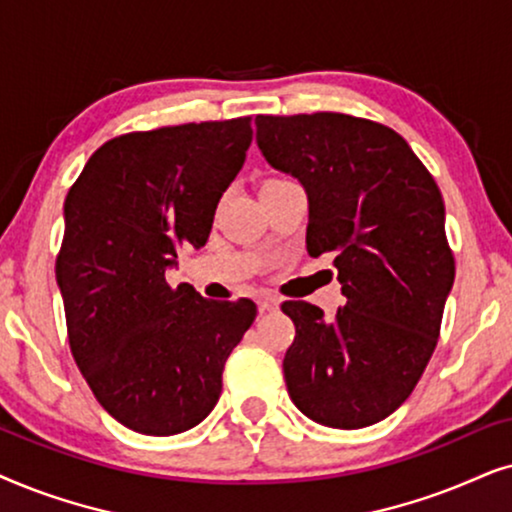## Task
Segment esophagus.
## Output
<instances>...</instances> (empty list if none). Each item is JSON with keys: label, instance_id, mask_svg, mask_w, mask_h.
I'll return each instance as SVG.
<instances>
[{"label": "esophagus", "instance_id": "esophagus-1", "mask_svg": "<svg viewBox=\"0 0 512 512\" xmlns=\"http://www.w3.org/2000/svg\"><path fill=\"white\" fill-rule=\"evenodd\" d=\"M257 306H260L262 313L264 311H274V309H278V299L271 297V295H262L260 302H257Z\"/></svg>", "mask_w": 512, "mask_h": 512}]
</instances>
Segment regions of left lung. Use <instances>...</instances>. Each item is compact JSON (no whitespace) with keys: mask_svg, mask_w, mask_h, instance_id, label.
<instances>
[{"mask_svg":"<svg viewBox=\"0 0 512 512\" xmlns=\"http://www.w3.org/2000/svg\"><path fill=\"white\" fill-rule=\"evenodd\" d=\"M257 147L309 199L306 250L332 252L346 304L325 318L283 302L292 403L316 424L363 428L410 398L440 337L454 285L445 203L393 128L337 112L255 119Z\"/></svg>","mask_w":512,"mask_h":512,"instance_id":"left-lung-1","label":"left lung"}]
</instances>
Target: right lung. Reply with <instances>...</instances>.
Instances as JSON below:
<instances>
[{"label":"right lung","mask_w":512,"mask_h":512,"mask_svg":"<svg viewBox=\"0 0 512 512\" xmlns=\"http://www.w3.org/2000/svg\"><path fill=\"white\" fill-rule=\"evenodd\" d=\"M250 142V117L126 133L67 192L56 278L70 349L98 403L135 433L201 424L257 316L250 299L210 302L166 283L177 248L206 245Z\"/></svg>","instance_id":"add662e5"}]
</instances>
